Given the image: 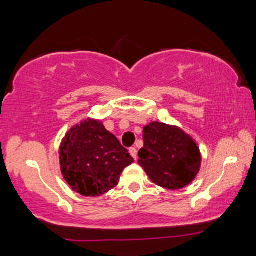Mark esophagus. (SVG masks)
<instances>
[{
  "label": "esophagus",
  "mask_w": 256,
  "mask_h": 256,
  "mask_svg": "<svg viewBox=\"0 0 256 256\" xmlns=\"http://www.w3.org/2000/svg\"><path fill=\"white\" fill-rule=\"evenodd\" d=\"M128 152H130V154H131V156L133 158V159L136 160V150L134 148V147H131V148L128 150Z\"/></svg>",
  "instance_id": "34e87169"
}]
</instances>
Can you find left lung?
Returning <instances> with one entry per match:
<instances>
[{
    "label": "left lung",
    "instance_id": "obj_1",
    "mask_svg": "<svg viewBox=\"0 0 256 256\" xmlns=\"http://www.w3.org/2000/svg\"><path fill=\"white\" fill-rule=\"evenodd\" d=\"M138 164L150 181L169 190L190 184L198 174L202 156L197 142L182 128L159 122L144 128Z\"/></svg>",
    "mask_w": 256,
    "mask_h": 256
}]
</instances>
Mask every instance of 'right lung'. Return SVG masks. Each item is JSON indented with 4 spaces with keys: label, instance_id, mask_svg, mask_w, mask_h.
<instances>
[{
    "label": "right lung",
    "instance_id": "right-lung-1",
    "mask_svg": "<svg viewBox=\"0 0 256 256\" xmlns=\"http://www.w3.org/2000/svg\"><path fill=\"white\" fill-rule=\"evenodd\" d=\"M60 169L72 190L97 197L114 189L120 174L133 162L128 150L98 120L72 126L59 150Z\"/></svg>",
    "mask_w": 256,
    "mask_h": 256
}]
</instances>
